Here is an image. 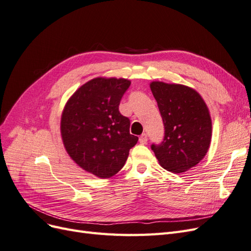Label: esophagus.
Masks as SVG:
<instances>
[{"label":"esophagus","mask_w":251,"mask_h":251,"mask_svg":"<svg viewBox=\"0 0 251 251\" xmlns=\"http://www.w3.org/2000/svg\"><path fill=\"white\" fill-rule=\"evenodd\" d=\"M139 142L141 144H146L148 142V136H147V134H142L140 136V137H139Z\"/></svg>","instance_id":"34e87169"}]
</instances>
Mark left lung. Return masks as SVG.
<instances>
[{
    "instance_id": "8db88e82",
    "label": "left lung",
    "mask_w": 251,
    "mask_h": 251,
    "mask_svg": "<svg viewBox=\"0 0 251 251\" xmlns=\"http://www.w3.org/2000/svg\"><path fill=\"white\" fill-rule=\"evenodd\" d=\"M150 88L164 124V139L151 144L158 162L166 171L191 170L206 155L211 141V118L206 103L193 88L151 81Z\"/></svg>"
}]
</instances>
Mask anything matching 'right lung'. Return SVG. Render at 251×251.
I'll return each mask as SVG.
<instances>
[{"label": "right lung", "instance_id": "right-lung-1", "mask_svg": "<svg viewBox=\"0 0 251 251\" xmlns=\"http://www.w3.org/2000/svg\"><path fill=\"white\" fill-rule=\"evenodd\" d=\"M131 81L96 77L68 100L60 118L64 147L79 168L107 179L117 174L138 141L130 134V119L118 107Z\"/></svg>", "mask_w": 251, "mask_h": 251}]
</instances>
